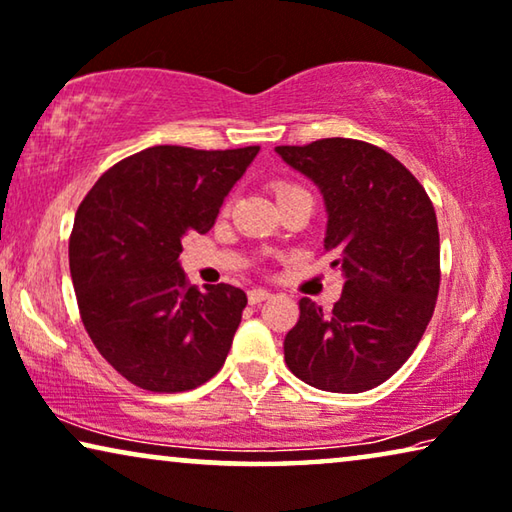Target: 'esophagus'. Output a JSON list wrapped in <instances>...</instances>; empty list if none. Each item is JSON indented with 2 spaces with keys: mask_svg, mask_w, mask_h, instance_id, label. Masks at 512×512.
<instances>
[{
  "mask_svg": "<svg viewBox=\"0 0 512 512\" xmlns=\"http://www.w3.org/2000/svg\"><path fill=\"white\" fill-rule=\"evenodd\" d=\"M270 298H272V293L265 291V288H251V291H249V302H251V305H258V302L270 300Z\"/></svg>",
  "mask_w": 512,
  "mask_h": 512,
  "instance_id": "obj_1",
  "label": "esophagus"
}]
</instances>
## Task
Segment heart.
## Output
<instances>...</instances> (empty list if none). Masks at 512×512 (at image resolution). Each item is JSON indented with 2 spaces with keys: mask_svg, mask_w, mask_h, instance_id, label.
<instances>
[{
  "mask_svg": "<svg viewBox=\"0 0 512 512\" xmlns=\"http://www.w3.org/2000/svg\"><path fill=\"white\" fill-rule=\"evenodd\" d=\"M298 194H309V189L305 187V184H300L295 180L274 182V196H277V201H284V198H291V196H298Z\"/></svg>",
  "mask_w": 512,
  "mask_h": 512,
  "instance_id": "heart-1",
  "label": "heart"
}]
</instances>
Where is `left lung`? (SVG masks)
Segmentation results:
<instances>
[{
    "instance_id": "1",
    "label": "left lung",
    "mask_w": 512,
    "mask_h": 512,
    "mask_svg": "<svg viewBox=\"0 0 512 512\" xmlns=\"http://www.w3.org/2000/svg\"><path fill=\"white\" fill-rule=\"evenodd\" d=\"M328 207L325 251L344 291L325 311L300 300L284 339L291 372L318 390L365 392L388 381L425 335L441 281L439 224L427 191L381 147L353 138L279 145Z\"/></svg>"
}]
</instances>
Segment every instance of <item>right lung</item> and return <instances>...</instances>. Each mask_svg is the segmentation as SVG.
Returning <instances> with one entry per match:
<instances>
[{
  "instance_id": "1",
  "label": "right lung",
  "mask_w": 512,
  "mask_h": 512,
  "mask_svg": "<svg viewBox=\"0 0 512 512\" xmlns=\"http://www.w3.org/2000/svg\"><path fill=\"white\" fill-rule=\"evenodd\" d=\"M258 150L147 147L108 168L80 203L69 238L80 318L138 388L194 390L224 367L247 295L228 284L198 291L177 258L184 235L214 226Z\"/></svg>"
}]
</instances>
